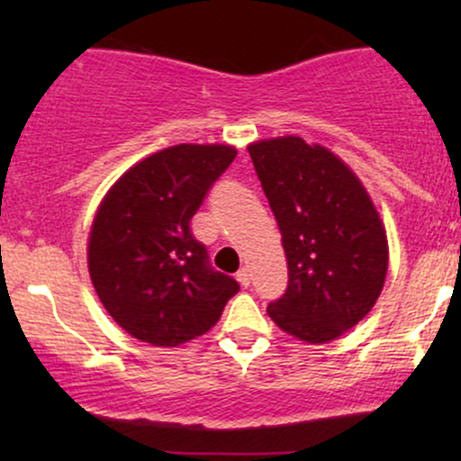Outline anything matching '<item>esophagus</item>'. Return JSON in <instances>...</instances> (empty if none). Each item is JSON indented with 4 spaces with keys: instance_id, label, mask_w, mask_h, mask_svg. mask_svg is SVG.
<instances>
[{
    "instance_id": "1",
    "label": "esophagus",
    "mask_w": 461,
    "mask_h": 461,
    "mask_svg": "<svg viewBox=\"0 0 461 461\" xmlns=\"http://www.w3.org/2000/svg\"><path fill=\"white\" fill-rule=\"evenodd\" d=\"M236 279H238V282H240L242 285H245V288H247V285L249 284H251V271H249V268L247 267H242L240 268V271H238L236 273Z\"/></svg>"
}]
</instances>
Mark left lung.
<instances>
[{
	"label": "left lung",
	"mask_w": 461,
	"mask_h": 461,
	"mask_svg": "<svg viewBox=\"0 0 461 461\" xmlns=\"http://www.w3.org/2000/svg\"><path fill=\"white\" fill-rule=\"evenodd\" d=\"M288 262V288L268 305L279 330L322 345L373 310L388 273L379 212L356 173L299 136L247 147Z\"/></svg>",
	"instance_id": "8db88e82"
}]
</instances>
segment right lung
Returning a JSON list of instances; mask_svg holds the SVG:
<instances>
[{
	"label": "right lung",
	"mask_w": 461,
	"mask_h": 461,
	"mask_svg": "<svg viewBox=\"0 0 461 461\" xmlns=\"http://www.w3.org/2000/svg\"><path fill=\"white\" fill-rule=\"evenodd\" d=\"M230 145H176L145 158L108 190L88 238V273L105 312L130 336L179 347L208 330L240 290L214 271L190 219L234 162Z\"/></svg>",
	"instance_id": "add662e5"
}]
</instances>
